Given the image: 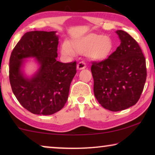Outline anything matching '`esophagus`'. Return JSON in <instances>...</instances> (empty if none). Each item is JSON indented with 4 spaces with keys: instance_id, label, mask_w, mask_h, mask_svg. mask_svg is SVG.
<instances>
[{
    "instance_id": "34e87169",
    "label": "esophagus",
    "mask_w": 155,
    "mask_h": 155,
    "mask_svg": "<svg viewBox=\"0 0 155 155\" xmlns=\"http://www.w3.org/2000/svg\"><path fill=\"white\" fill-rule=\"evenodd\" d=\"M86 68V65L84 62H80L77 65V68L78 70H82Z\"/></svg>"
}]
</instances>
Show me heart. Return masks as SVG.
<instances>
[{"label":"heart","instance_id":"obj_1","mask_svg":"<svg viewBox=\"0 0 155 155\" xmlns=\"http://www.w3.org/2000/svg\"><path fill=\"white\" fill-rule=\"evenodd\" d=\"M113 47V41L110 37L91 33L70 42L65 41L61 46V52L63 56L69 57L75 54H86L91 60L101 61L109 57Z\"/></svg>","mask_w":155,"mask_h":155}]
</instances>
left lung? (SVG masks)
I'll return each mask as SVG.
<instances>
[{"label": "left lung", "instance_id": "8db88e82", "mask_svg": "<svg viewBox=\"0 0 155 155\" xmlns=\"http://www.w3.org/2000/svg\"><path fill=\"white\" fill-rule=\"evenodd\" d=\"M120 44L109 58L93 62L94 93L106 109L119 111L135 105L147 78L145 56L137 41L123 30L116 31Z\"/></svg>", "mask_w": 155, "mask_h": 155}]
</instances>
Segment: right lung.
Returning a JSON list of instances; mask_svg holds the SVG:
<instances>
[{"mask_svg": "<svg viewBox=\"0 0 155 155\" xmlns=\"http://www.w3.org/2000/svg\"><path fill=\"white\" fill-rule=\"evenodd\" d=\"M58 44L56 31H28L10 55L9 78L12 92L20 104L34 114L56 113L68 98L70 86L76 74V62L56 61ZM29 58H35L39 68L28 77L23 68Z\"/></svg>", "mask_w": 155, "mask_h": 155, "instance_id": "add662e5", "label": "right lung"}]
</instances>
